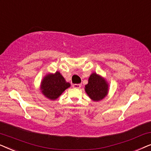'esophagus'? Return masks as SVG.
I'll use <instances>...</instances> for the list:
<instances>
[{
  "label": "esophagus",
  "instance_id": "34e87169",
  "mask_svg": "<svg viewBox=\"0 0 151 151\" xmlns=\"http://www.w3.org/2000/svg\"><path fill=\"white\" fill-rule=\"evenodd\" d=\"M72 86H73V87L75 88H80L81 87V85H80V84H73Z\"/></svg>",
  "mask_w": 151,
  "mask_h": 151
}]
</instances>
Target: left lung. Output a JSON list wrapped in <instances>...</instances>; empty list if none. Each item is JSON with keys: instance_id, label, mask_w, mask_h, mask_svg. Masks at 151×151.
<instances>
[{"instance_id": "1", "label": "left lung", "mask_w": 151, "mask_h": 151, "mask_svg": "<svg viewBox=\"0 0 151 151\" xmlns=\"http://www.w3.org/2000/svg\"><path fill=\"white\" fill-rule=\"evenodd\" d=\"M109 84L104 78L96 73H93L88 78V84L85 85V91L93 101L102 100L108 94Z\"/></svg>"}]
</instances>
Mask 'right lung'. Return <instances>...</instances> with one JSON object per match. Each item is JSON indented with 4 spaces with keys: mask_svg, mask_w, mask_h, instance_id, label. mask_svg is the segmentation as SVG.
<instances>
[{
    "mask_svg": "<svg viewBox=\"0 0 151 151\" xmlns=\"http://www.w3.org/2000/svg\"><path fill=\"white\" fill-rule=\"evenodd\" d=\"M71 84L66 80L59 71L55 73L47 74L40 84L42 93L49 100H56L59 96L70 87Z\"/></svg>",
    "mask_w": 151,
    "mask_h": 151,
    "instance_id": "obj_1",
    "label": "right lung"
}]
</instances>
